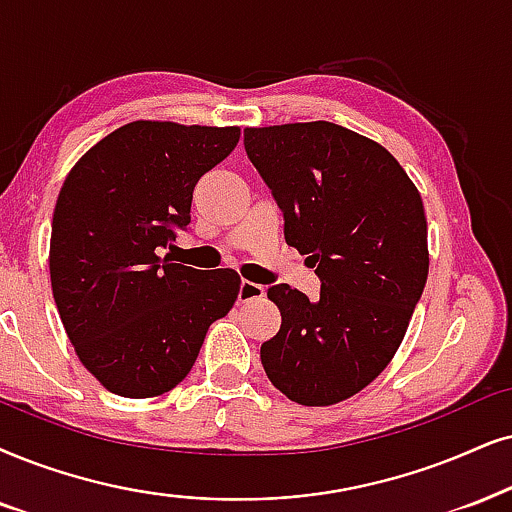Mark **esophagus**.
<instances>
[{"label": "esophagus", "mask_w": 512, "mask_h": 512, "mask_svg": "<svg viewBox=\"0 0 512 512\" xmlns=\"http://www.w3.org/2000/svg\"><path fill=\"white\" fill-rule=\"evenodd\" d=\"M264 297V286L252 281H241V288H238V300L241 302H252V300H262Z\"/></svg>", "instance_id": "obj_1"}]
</instances>
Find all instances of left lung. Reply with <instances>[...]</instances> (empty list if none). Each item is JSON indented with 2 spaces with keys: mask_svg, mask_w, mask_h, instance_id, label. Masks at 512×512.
Wrapping results in <instances>:
<instances>
[{
  "mask_svg": "<svg viewBox=\"0 0 512 512\" xmlns=\"http://www.w3.org/2000/svg\"><path fill=\"white\" fill-rule=\"evenodd\" d=\"M243 144L286 243L321 278L319 300L288 283L267 290L281 328L262 342V366L290 401L338 404L383 373L423 295V200L390 151L335 122L248 127Z\"/></svg>",
  "mask_w": 512,
  "mask_h": 512,
  "instance_id": "obj_1",
  "label": "left lung"
}]
</instances>
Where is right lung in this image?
I'll use <instances>...</instances> for the list:
<instances>
[{"instance_id":"right-lung-1","label":"right lung","mask_w":512,"mask_h":512,"mask_svg":"<svg viewBox=\"0 0 512 512\" xmlns=\"http://www.w3.org/2000/svg\"><path fill=\"white\" fill-rule=\"evenodd\" d=\"M238 127L137 120L89 148L51 222V290L77 357L120 397L170 392L241 276L160 257L191 222L198 179L234 151Z\"/></svg>"}]
</instances>
